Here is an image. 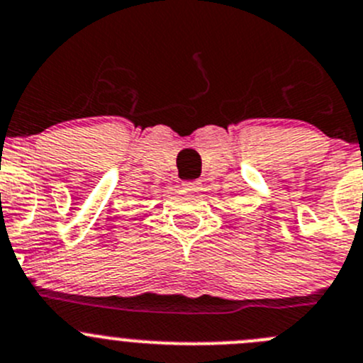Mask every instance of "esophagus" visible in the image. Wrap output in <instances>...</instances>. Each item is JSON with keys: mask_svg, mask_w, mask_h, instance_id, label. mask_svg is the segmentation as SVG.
<instances>
[{"mask_svg": "<svg viewBox=\"0 0 363 363\" xmlns=\"http://www.w3.org/2000/svg\"><path fill=\"white\" fill-rule=\"evenodd\" d=\"M201 184H202L201 181H186V182H184L186 188L193 189V191H197V189H201Z\"/></svg>", "mask_w": 363, "mask_h": 363, "instance_id": "obj_1", "label": "esophagus"}]
</instances>
